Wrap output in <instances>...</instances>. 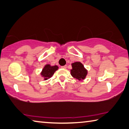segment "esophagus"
Instances as JSON below:
<instances>
[{"mask_svg": "<svg viewBox=\"0 0 129 129\" xmlns=\"http://www.w3.org/2000/svg\"><path fill=\"white\" fill-rule=\"evenodd\" d=\"M61 68H62V69H66L67 68V66H66V65H65V66H61Z\"/></svg>", "mask_w": 129, "mask_h": 129, "instance_id": "obj_1", "label": "esophagus"}]
</instances>
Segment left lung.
I'll use <instances>...</instances> for the list:
<instances>
[{
  "mask_svg": "<svg viewBox=\"0 0 129 129\" xmlns=\"http://www.w3.org/2000/svg\"><path fill=\"white\" fill-rule=\"evenodd\" d=\"M71 70V75L74 78L79 80H84L87 75L88 71L84 68V66L80 62H76L72 63Z\"/></svg>",
  "mask_w": 129,
  "mask_h": 129,
  "instance_id": "1",
  "label": "left lung"
}]
</instances>
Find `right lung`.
<instances>
[{
  "label": "right lung",
  "mask_w": 129,
  "mask_h": 129,
  "mask_svg": "<svg viewBox=\"0 0 129 129\" xmlns=\"http://www.w3.org/2000/svg\"><path fill=\"white\" fill-rule=\"evenodd\" d=\"M58 69V67L55 66H51L50 64H46L42 69L41 75L44 78V80H47L54 75L55 72Z\"/></svg>",
  "instance_id": "obj_1"
}]
</instances>
